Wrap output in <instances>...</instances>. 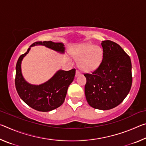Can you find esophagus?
Masks as SVG:
<instances>
[{
    "mask_svg": "<svg viewBox=\"0 0 146 146\" xmlns=\"http://www.w3.org/2000/svg\"><path fill=\"white\" fill-rule=\"evenodd\" d=\"M80 75H81V73H80V72H79L78 71H76V74H75V76H80Z\"/></svg>",
    "mask_w": 146,
    "mask_h": 146,
    "instance_id": "1",
    "label": "esophagus"
}]
</instances>
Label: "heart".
Returning <instances> with one entry per match:
<instances>
[{
  "mask_svg": "<svg viewBox=\"0 0 146 146\" xmlns=\"http://www.w3.org/2000/svg\"><path fill=\"white\" fill-rule=\"evenodd\" d=\"M71 55L78 62V67L85 72H92L99 67L103 58L101 48L92 44H83L73 49Z\"/></svg>",
  "mask_w": 146,
  "mask_h": 146,
  "instance_id": "heart-1",
  "label": "heart"
}]
</instances>
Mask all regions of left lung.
I'll list each match as a JSON object with an SVG mask.
<instances>
[{
  "instance_id": "1",
  "label": "left lung",
  "mask_w": 146,
  "mask_h": 146,
  "mask_svg": "<svg viewBox=\"0 0 146 146\" xmlns=\"http://www.w3.org/2000/svg\"><path fill=\"white\" fill-rule=\"evenodd\" d=\"M103 58L91 74L86 73L85 95L91 107L100 110L115 108L124 100L132 84L131 62L117 43L102 41Z\"/></svg>"
}]
</instances>
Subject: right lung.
I'll return each mask as SVG.
<instances>
[{
	"instance_id": "add662e5",
	"label": "right lung",
	"mask_w": 146,
	"mask_h": 146,
	"mask_svg": "<svg viewBox=\"0 0 146 146\" xmlns=\"http://www.w3.org/2000/svg\"><path fill=\"white\" fill-rule=\"evenodd\" d=\"M35 46H44L61 54L65 53V47L62 42H36L29 46L25 53L20 56L16 65L15 87L19 97L34 110L48 112L60 107L64 103L69 86L74 80L76 70L72 69L67 71L59 70L52 77L43 84L40 85L29 84L22 73L21 64L31 47Z\"/></svg>"
}]
</instances>
